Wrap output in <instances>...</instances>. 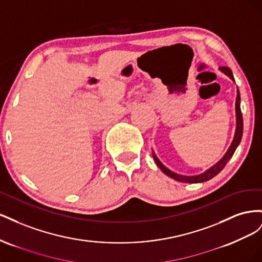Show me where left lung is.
<instances>
[{
	"instance_id": "left-lung-1",
	"label": "left lung",
	"mask_w": 262,
	"mask_h": 262,
	"mask_svg": "<svg viewBox=\"0 0 262 262\" xmlns=\"http://www.w3.org/2000/svg\"><path fill=\"white\" fill-rule=\"evenodd\" d=\"M220 70L223 72L224 74H226L232 81L235 82L234 76L232 71L227 67H221ZM235 110H236V131H235V136H234V140L232 142L231 146L227 149V152L225 153V155L221 158V160L212 166L211 168H209L208 170H205L204 172L200 173V175H195V176H182L179 175V173L173 172L171 170H169L167 167L161 163V161L158 160L156 157L155 153H153V158L155 163L157 164L158 167L162 169L163 172H165L166 175L168 177L181 181V182H188V184H198V182H203V181H208L210 179H212L213 177H215L217 173L225 167V165L227 164V162L231 160V157L233 156V154L235 153V150L237 148V146L239 145L241 141H242V137H243V115L241 112V95H239V91L237 89V96H236V102H235Z\"/></svg>"
}]
</instances>
